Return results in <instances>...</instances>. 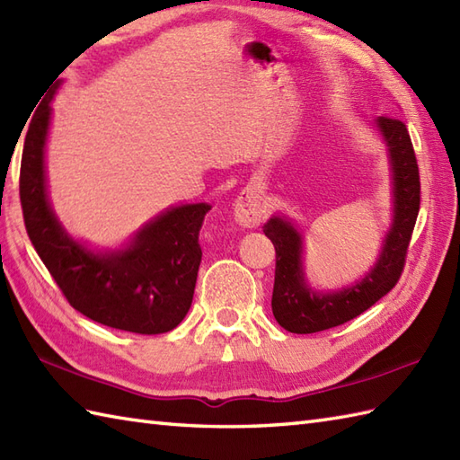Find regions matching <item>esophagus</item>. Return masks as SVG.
Returning <instances> with one entry per match:
<instances>
[{
    "label": "esophagus",
    "instance_id": "esophagus-1",
    "mask_svg": "<svg viewBox=\"0 0 460 460\" xmlns=\"http://www.w3.org/2000/svg\"><path fill=\"white\" fill-rule=\"evenodd\" d=\"M265 203L261 201V195L252 190H243L235 201V221L243 227H257L265 221Z\"/></svg>",
    "mask_w": 460,
    "mask_h": 460
}]
</instances>
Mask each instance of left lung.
I'll list each match as a JSON object with an SVG mask.
<instances>
[{
  "label": "left lung",
  "instance_id": "8db88e82",
  "mask_svg": "<svg viewBox=\"0 0 460 460\" xmlns=\"http://www.w3.org/2000/svg\"><path fill=\"white\" fill-rule=\"evenodd\" d=\"M376 122L392 155L395 217L379 261L361 282L336 295H314L302 275V241L298 231L280 217H272L262 227L277 251L272 314L282 328L295 334H314L359 316L384 298L403 272L421 203L419 165L405 122L392 116H379Z\"/></svg>",
  "mask_w": 460,
  "mask_h": 460
}]
</instances>
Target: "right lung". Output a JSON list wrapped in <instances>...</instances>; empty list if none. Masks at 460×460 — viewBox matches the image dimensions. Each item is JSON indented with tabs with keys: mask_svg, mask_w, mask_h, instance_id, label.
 Segmentation results:
<instances>
[{
	"mask_svg": "<svg viewBox=\"0 0 460 460\" xmlns=\"http://www.w3.org/2000/svg\"><path fill=\"white\" fill-rule=\"evenodd\" d=\"M57 86L27 128L19 199L27 235L68 305L99 324L134 334H164L188 314L201 262L199 229L208 203L160 215L124 251L94 255L63 231L47 203L43 148Z\"/></svg>",
	"mask_w": 460,
	"mask_h": 460,
	"instance_id": "obj_1",
	"label": "right lung"
}]
</instances>
